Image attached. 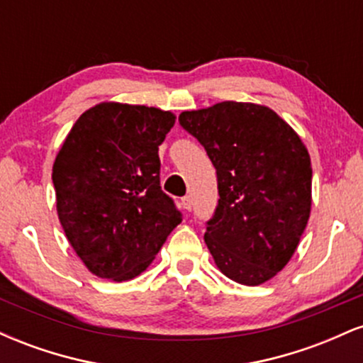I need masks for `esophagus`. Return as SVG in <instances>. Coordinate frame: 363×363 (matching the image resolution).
<instances>
[{"mask_svg": "<svg viewBox=\"0 0 363 363\" xmlns=\"http://www.w3.org/2000/svg\"><path fill=\"white\" fill-rule=\"evenodd\" d=\"M181 206L184 208L186 211H191V208H193V199H191V196H184V198H181Z\"/></svg>", "mask_w": 363, "mask_h": 363, "instance_id": "34e87169", "label": "esophagus"}]
</instances>
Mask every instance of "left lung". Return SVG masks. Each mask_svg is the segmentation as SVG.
Here are the masks:
<instances>
[{"instance_id": "1", "label": "left lung", "mask_w": 363, "mask_h": 363, "mask_svg": "<svg viewBox=\"0 0 363 363\" xmlns=\"http://www.w3.org/2000/svg\"><path fill=\"white\" fill-rule=\"evenodd\" d=\"M179 124L206 150L220 199L205 242L230 280L268 281L290 261L311 215L312 169L302 140L264 106L220 102Z\"/></svg>"}]
</instances>
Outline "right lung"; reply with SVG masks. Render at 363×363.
<instances>
[{"mask_svg":"<svg viewBox=\"0 0 363 363\" xmlns=\"http://www.w3.org/2000/svg\"><path fill=\"white\" fill-rule=\"evenodd\" d=\"M174 123L172 112L104 102L83 112L57 153V216L97 277H138L182 222L160 186L158 147Z\"/></svg>","mask_w":363,"mask_h":363,"instance_id":"add662e5","label":"right lung"}]
</instances>
